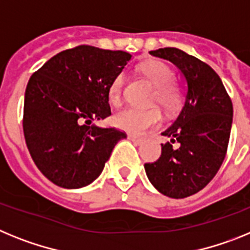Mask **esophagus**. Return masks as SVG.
Masks as SVG:
<instances>
[{
    "mask_svg": "<svg viewBox=\"0 0 250 250\" xmlns=\"http://www.w3.org/2000/svg\"><path fill=\"white\" fill-rule=\"evenodd\" d=\"M128 140H131L132 142L136 143V145H141L143 142L142 138L140 137H136V136H132V134H128Z\"/></svg>",
    "mask_w": 250,
    "mask_h": 250,
    "instance_id": "esophagus-1",
    "label": "esophagus"
}]
</instances>
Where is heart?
Masks as SVG:
<instances>
[{"instance_id":"obj_1","label":"heart","mask_w":250,"mask_h":250,"mask_svg":"<svg viewBox=\"0 0 250 250\" xmlns=\"http://www.w3.org/2000/svg\"><path fill=\"white\" fill-rule=\"evenodd\" d=\"M141 73L155 85L152 93L151 103L160 104L164 109L172 112L176 110L182 103V90L176 83V74L164 62L151 60L143 62L140 66ZM125 83V74L118 73L110 82L108 88L109 101L113 104H118L122 101L123 88ZM162 114L158 108H125L113 117V123L117 128L133 134H142L149 128L155 127L161 122Z\"/></svg>"}]
</instances>
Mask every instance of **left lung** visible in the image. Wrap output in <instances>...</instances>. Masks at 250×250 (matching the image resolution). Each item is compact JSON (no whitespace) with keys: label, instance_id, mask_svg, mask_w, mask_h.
Masks as SVG:
<instances>
[{"label":"left lung","instance_id":"8db88e82","mask_svg":"<svg viewBox=\"0 0 250 250\" xmlns=\"http://www.w3.org/2000/svg\"><path fill=\"white\" fill-rule=\"evenodd\" d=\"M149 54L173 62L188 82L185 104L162 136L157 161L145 164L147 177L161 194L182 199L203 190L216 175L227 155L233 122V103L211 66L176 47ZM177 142L175 149L172 143Z\"/></svg>","mask_w":250,"mask_h":250}]
</instances>
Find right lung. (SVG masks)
Listing matches in <instances>:
<instances>
[{
	"label": "right lung",
	"instance_id": "right-lung-1",
	"mask_svg": "<svg viewBox=\"0 0 250 250\" xmlns=\"http://www.w3.org/2000/svg\"><path fill=\"white\" fill-rule=\"evenodd\" d=\"M131 54L79 45L47 60L30 78L22 127L30 155L55 185L79 188L102 173L127 137L114 127L88 125L110 116L108 88Z\"/></svg>",
	"mask_w": 250,
	"mask_h": 250
}]
</instances>
